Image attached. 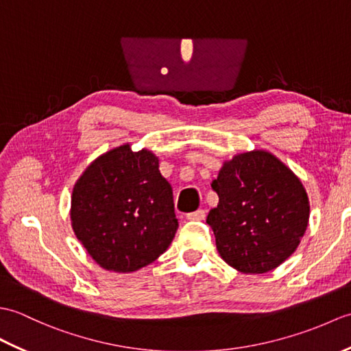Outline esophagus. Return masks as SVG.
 I'll list each match as a JSON object with an SVG mask.
<instances>
[{"mask_svg":"<svg viewBox=\"0 0 351 351\" xmlns=\"http://www.w3.org/2000/svg\"><path fill=\"white\" fill-rule=\"evenodd\" d=\"M205 217H206V211L205 210H197L195 213L187 214V219L189 220H205Z\"/></svg>","mask_w":351,"mask_h":351,"instance_id":"34e87169","label":"esophagus"}]
</instances>
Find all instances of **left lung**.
<instances>
[{
	"instance_id": "left-lung-1",
	"label": "left lung",
	"mask_w": 351,
	"mask_h": 351,
	"mask_svg": "<svg viewBox=\"0 0 351 351\" xmlns=\"http://www.w3.org/2000/svg\"><path fill=\"white\" fill-rule=\"evenodd\" d=\"M211 187L219 205L206 223L226 264L263 274L293 255L308 226L309 200L285 164L265 151L235 155Z\"/></svg>"
}]
</instances>
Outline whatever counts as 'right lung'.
Here are the masks:
<instances>
[{"instance_id": "right-lung-1", "label": "right lung", "mask_w": 351, "mask_h": 351, "mask_svg": "<svg viewBox=\"0 0 351 351\" xmlns=\"http://www.w3.org/2000/svg\"><path fill=\"white\" fill-rule=\"evenodd\" d=\"M72 228L96 263L136 271L167 250L176 234L173 191L158 158L130 145L96 158L72 193Z\"/></svg>"}]
</instances>
